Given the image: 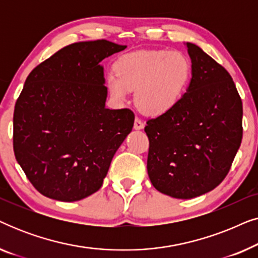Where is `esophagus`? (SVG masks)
I'll return each instance as SVG.
<instances>
[{
    "instance_id": "obj_1",
    "label": "esophagus",
    "mask_w": 258,
    "mask_h": 258,
    "mask_svg": "<svg viewBox=\"0 0 258 258\" xmlns=\"http://www.w3.org/2000/svg\"><path fill=\"white\" fill-rule=\"evenodd\" d=\"M143 128H144V123L141 121V118L136 117L135 118V123H134V129L141 130V129H143Z\"/></svg>"
}]
</instances>
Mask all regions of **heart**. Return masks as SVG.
I'll return each instance as SVG.
<instances>
[{"label": "heart", "mask_w": 258, "mask_h": 258, "mask_svg": "<svg viewBox=\"0 0 258 258\" xmlns=\"http://www.w3.org/2000/svg\"><path fill=\"white\" fill-rule=\"evenodd\" d=\"M114 73L105 79L110 96L124 102L135 90L137 107L144 114L163 115L181 100L191 76L189 59L181 52L139 50L122 55L114 63Z\"/></svg>", "instance_id": "obj_1"}]
</instances>
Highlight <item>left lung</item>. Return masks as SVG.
Masks as SVG:
<instances>
[{
  "mask_svg": "<svg viewBox=\"0 0 258 258\" xmlns=\"http://www.w3.org/2000/svg\"><path fill=\"white\" fill-rule=\"evenodd\" d=\"M191 81L171 110L147 121V169L155 189L188 200L216 188L242 142V100L225 68L186 42Z\"/></svg>",
  "mask_w": 258,
  "mask_h": 258,
  "instance_id": "8db88e82",
  "label": "left lung"
}]
</instances>
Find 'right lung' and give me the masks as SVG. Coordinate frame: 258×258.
Returning <instances> with one entry per match:
<instances>
[{
    "instance_id": "right-lung-1",
    "label": "right lung",
    "mask_w": 258,
    "mask_h": 258,
    "mask_svg": "<svg viewBox=\"0 0 258 258\" xmlns=\"http://www.w3.org/2000/svg\"><path fill=\"white\" fill-rule=\"evenodd\" d=\"M126 45L105 40L59 49L28 75L14 110L16 161L35 189L74 202L102 186L135 115L105 108V57Z\"/></svg>"
}]
</instances>
